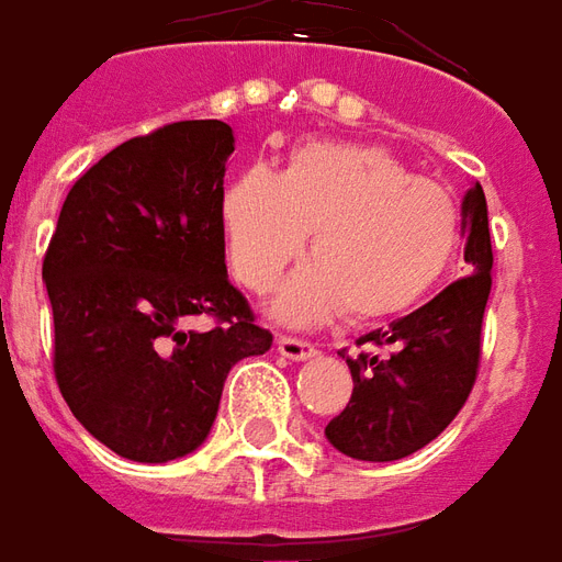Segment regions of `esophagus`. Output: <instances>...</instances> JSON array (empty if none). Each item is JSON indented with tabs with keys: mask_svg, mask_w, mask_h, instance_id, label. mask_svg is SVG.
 Listing matches in <instances>:
<instances>
[{
	"mask_svg": "<svg viewBox=\"0 0 562 562\" xmlns=\"http://www.w3.org/2000/svg\"><path fill=\"white\" fill-rule=\"evenodd\" d=\"M278 352L290 361H311L316 356V346L299 337H278Z\"/></svg>",
	"mask_w": 562,
	"mask_h": 562,
	"instance_id": "34e87169",
	"label": "esophagus"
}]
</instances>
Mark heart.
<instances>
[{"instance_id": "heart-1", "label": "heart", "mask_w": 562, "mask_h": 562, "mask_svg": "<svg viewBox=\"0 0 562 562\" xmlns=\"http://www.w3.org/2000/svg\"><path fill=\"white\" fill-rule=\"evenodd\" d=\"M222 234L234 276L266 293L286 266L269 314L284 326H314L346 311L361 319L415 305L445 276L459 246V206L445 186L412 177L382 147L311 142L281 175L251 166L222 195Z\"/></svg>"}]
</instances>
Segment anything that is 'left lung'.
Returning <instances> with one entry per match:
<instances>
[{"mask_svg":"<svg viewBox=\"0 0 562 562\" xmlns=\"http://www.w3.org/2000/svg\"><path fill=\"white\" fill-rule=\"evenodd\" d=\"M462 236L471 276L432 302L376 328L346 358L352 400L326 426L328 445L361 462H394L426 447L465 406L480 364V328L492 290V236L483 186L462 198Z\"/></svg>","mask_w":562,"mask_h":562,"instance_id":"left-lung-1","label":"left lung"}]
</instances>
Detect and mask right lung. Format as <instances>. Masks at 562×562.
<instances>
[{"instance_id": "add662e5", "label": "right lung", "mask_w": 562, "mask_h": 562, "mask_svg": "<svg viewBox=\"0 0 562 562\" xmlns=\"http://www.w3.org/2000/svg\"><path fill=\"white\" fill-rule=\"evenodd\" d=\"M231 154L225 121L130 138L76 180L46 248L61 396L100 445L133 462L159 465L204 445L231 367L272 346L227 281ZM198 313L220 326L183 333Z\"/></svg>"}]
</instances>
